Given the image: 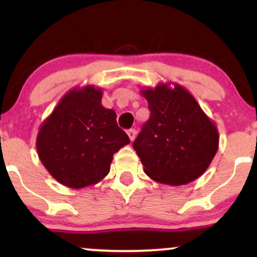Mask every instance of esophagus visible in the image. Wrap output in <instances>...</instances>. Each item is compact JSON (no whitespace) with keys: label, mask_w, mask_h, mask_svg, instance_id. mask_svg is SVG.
<instances>
[{"label":"esophagus","mask_w":257,"mask_h":257,"mask_svg":"<svg viewBox=\"0 0 257 257\" xmlns=\"http://www.w3.org/2000/svg\"><path fill=\"white\" fill-rule=\"evenodd\" d=\"M126 133H128V137L131 139V141H134L135 137H137V131H135V129H129Z\"/></svg>","instance_id":"obj_1"}]
</instances>
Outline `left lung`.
Wrapping results in <instances>:
<instances>
[{"label":"left lung","instance_id":"8db88e82","mask_svg":"<svg viewBox=\"0 0 257 257\" xmlns=\"http://www.w3.org/2000/svg\"><path fill=\"white\" fill-rule=\"evenodd\" d=\"M150 118L133 147L155 181L186 185L208 169L219 147V132L184 87L158 84L141 91Z\"/></svg>","mask_w":257,"mask_h":257}]
</instances>
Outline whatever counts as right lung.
<instances>
[{
    "instance_id": "add662e5",
    "label": "right lung",
    "mask_w": 257,
    "mask_h": 257,
    "mask_svg": "<svg viewBox=\"0 0 257 257\" xmlns=\"http://www.w3.org/2000/svg\"><path fill=\"white\" fill-rule=\"evenodd\" d=\"M101 98L100 88H75L61 98L38 132V157L67 187L82 188L104 179L114 153L131 143L117 124L116 112L105 108Z\"/></svg>"
}]
</instances>
